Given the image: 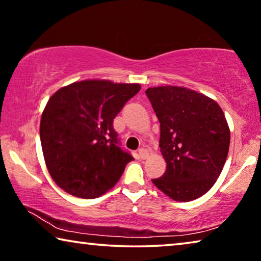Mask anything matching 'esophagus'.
Listing matches in <instances>:
<instances>
[{"mask_svg": "<svg viewBox=\"0 0 261 261\" xmlns=\"http://www.w3.org/2000/svg\"><path fill=\"white\" fill-rule=\"evenodd\" d=\"M138 153H139V158H142V159H146L148 156V151L146 150V148H139Z\"/></svg>", "mask_w": 261, "mask_h": 261, "instance_id": "esophagus-1", "label": "esophagus"}]
</instances>
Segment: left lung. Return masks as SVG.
<instances>
[{
	"mask_svg": "<svg viewBox=\"0 0 261 261\" xmlns=\"http://www.w3.org/2000/svg\"><path fill=\"white\" fill-rule=\"evenodd\" d=\"M145 93L159 119V146L167 164L152 182L172 200H195L213 187L225 164L230 130L224 113L210 97L184 87Z\"/></svg>",
	"mask_w": 261,
	"mask_h": 261,
	"instance_id": "8db88e82",
	"label": "left lung"
}]
</instances>
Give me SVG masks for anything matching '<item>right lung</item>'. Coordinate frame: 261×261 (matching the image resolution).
I'll use <instances>...</instances> for the list:
<instances>
[{
  "mask_svg": "<svg viewBox=\"0 0 261 261\" xmlns=\"http://www.w3.org/2000/svg\"><path fill=\"white\" fill-rule=\"evenodd\" d=\"M139 90L138 84L85 80L49 97L40 119L41 148L65 192L95 198L117 184L134 156L119 146L114 118Z\"/></svg>",
  "mask_w": 261,
  "mask_h": 261,
  "instance_id": "right-lung-1",
  "label": "right lung"
}]
</instances>
